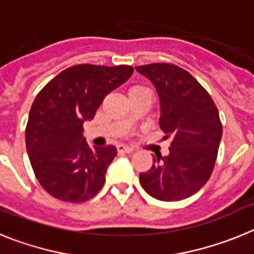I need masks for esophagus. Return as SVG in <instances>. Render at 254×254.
Segmentation results:
<instances>
[{"label": "esophagus", "instance_id": "34e87169", "mask_svg": "<svg viewBox=\"0 0 254 254\" xmlns=\"http://www.w3.org/2000/svg\"><path fill=\"white\" fill-rule=\"evenodd\" d=\"M117 151L120 152V154H129V152L133 151V149L128 146H125V145H118L117 146Z\"/></svg>", "mask_w": 254, "mask_h": 254}]
</instances>
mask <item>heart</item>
Listing matches in <instances>:
<instances>
[{"instance_id":"obj_1","label":"heart","mask_w":254,"mask_h":254,"mask_svg":"<svg viewBox=\"0 0 254 254\" xmlns=\"http://www.w3.org/2000/svg\"><path fill=\"white\" fill-rule=\"evenodd\" d=\"M143 91H149L146 87L143 86H138V85H134V86L129 87L128 90V95H133V94H138V93H143Z\"/></svg>"}]
</instances>
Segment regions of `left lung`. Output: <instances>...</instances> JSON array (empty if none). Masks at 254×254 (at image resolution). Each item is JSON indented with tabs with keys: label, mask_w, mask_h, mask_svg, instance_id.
I'll use <instances>...</instances> for the list:
<instances>
[{
	"label": "left lung",
	"mask_w": 254,
	"mask_h": 254,
	"mask_svg": "<svg viewBox=\"0 0 254 254\" xmlns=\"http://www.w3.org/2000/svg\"><path fill=\"white\" fill-rule=\"evenodd\" d=\"M154 84L160 99L159 125L172 136L169 155H156L141 173V186L160 201H181L198 192L217 158L223 126L210 94L188 71L170 64L136 67Z\"/></svg>",
	"instance_id": "8db88e82"
}]
</instances>
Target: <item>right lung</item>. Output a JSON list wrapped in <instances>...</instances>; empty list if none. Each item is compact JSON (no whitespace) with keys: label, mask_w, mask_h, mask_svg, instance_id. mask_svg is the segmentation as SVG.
Returning <instances> with one entry per match:
<instances>
[{"label":"right lung","mask_w":254,"mask_h":254,"mask_svg":"<svg viewBox=\"0 0 254 254\" xmlns=\"http://www.w3.org/2000/svg\"><path fill=\"white\" fill-rule=\"evenodd\" d=\"M132 73L133 67L126 64H76L39 91L26 125V151L35 177L51 196L77 203L102 190L116 147L89 146L82 125Z\"/></svg>","instance_id":"1"}]
</instances>
